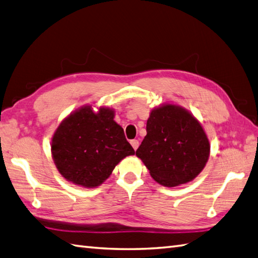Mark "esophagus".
Returning a JSON list of instances; mask_svg holds the SVG:
<instances>
[{"label": "esophagus", "mask_w": 258, "mask_h": 258, "mask_svg": "<svg viewBox=\"0 0 258 258\" xmlns=\"http://www.w3.org/2000/svg\"><path fill=\"white\" fill-rule=\"evenodd\" d=\"M131 145L132 146H133V148L135 149V151H136V149L137 148H139V145H140V142L139 141H137V140H132L131 141Z\"/></svg>", "instance_id": "1"}]
</instances>
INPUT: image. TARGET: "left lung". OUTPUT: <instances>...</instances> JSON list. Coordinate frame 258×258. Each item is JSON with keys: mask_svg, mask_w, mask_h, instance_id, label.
Instances as JSON below:
<instances>
[{"mask_svg": "<svg viewBox=\"0 0 258 258\" xmlns=\"http://www.w3.org/2000/svg\"><path fill=\"white\" fill-rule=\"evenodd\" d=\"M146 132L136 156L159 184L176 187L192 181L206 167L210 143L200 122L184 107L169 103L154 107Z\"/></svg>", "mask_w": 258, "mask_h": 258, "instance_id": "left-lung-1", "label": "left lung"}]
</instances>
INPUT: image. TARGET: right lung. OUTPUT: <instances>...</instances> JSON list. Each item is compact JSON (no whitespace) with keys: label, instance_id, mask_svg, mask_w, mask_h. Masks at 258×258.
I'll return each instance as SVG.
<instances>
[{"label":"right lung","instance_id":"obj_1","mask_svg":"<svg viewBox=\"0 0 258 258\" xmlns=\"http://www.w3.org/2000/svg\"><path fill=\"white\" fill-rule=\"evenodd\" d=\"M114 114L110 107L101 106L94 112L91 105H85L59 124L51 139V156L66 180L95 188L119 161L135 154Z\"/></svg>","mask_w":258,"mask_h":258}]
</instances>
